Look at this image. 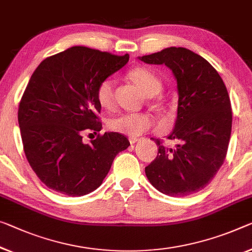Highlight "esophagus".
<instances>
[{
  "instance_id": "esophagus-1",
  "label": "esophagus",
  "mask_w": 252,
  "mask_h": 252,
  "mask_svg": "<svg viewBox=\"0 0 252 252\" xmlns=\"http://www.w3.org/2000/svg\"><path fill=\"white\" fill-rule=\"evenodd\" d=\"M128 141H129V143H130V144H135V143H137V142L139 141V138H137V137H133V136H130V137H128Z\"/></svg>"
}]
</instances>
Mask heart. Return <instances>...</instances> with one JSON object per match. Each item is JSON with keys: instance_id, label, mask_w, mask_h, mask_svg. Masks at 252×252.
I'll list each match as a JSON object with an SVG mask.
<instances>
[{"instance_id": "1", "label": "heart", "mask_w": 252, "mask_h": 252, "mask_svg": "<svg viewBox=\"0 0 252 252\" xmlns=\"http://www.w3.org/2000/svg\"><path fill=\"white\" fill-rule=\"evenodd\" d=\"M130 81L141 89L146 96L157 95L162 89L161 80L146 67H135L128 72ZM96 99L104 109H113L115 104V81L111 77L102 80L96 89ZM152 125V117L149 114H122L110 119L109 129L128 136H138Z\"/></svg>"}]
</instances>
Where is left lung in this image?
Wrapping results in <instances>:
<instances>
[{
    "instance_id": "left-lung-1",
    "label": "left lung",
    "mask_w": 252,
    "mask_h": 252,
    "mask_svg": "<svg viewBox=\"0 0 252 252\" xmlns=\"http://www.w3.org/2000/svg\"><path fill=\"white\" fill-rule=\"evenodd\" d=\"M138 60L165 65L178 90L175 128L168 138L180 144L166 149L157 139L158 157L146 166L145 175L168 196L202 190L222 166L229 146L232 111L225 84L206 60L187 48L168 47Z\"/></svg>"
}]
</instances>
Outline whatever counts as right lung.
Returning a JSON list of instances; mask_svg holds the SVG:
<instances>
[{
    "label": "right lung",
    "instance_id": "right-lung-1",
    "mask_svg": "<svg viewBox=\"0 0 252 252\" xmlns=\"http://www.w3.org/2000/svg\"><path fill=\"white\" fill-rule=\"evenodd\" d=\"M129 55L74 46L38 65L19 104L18 122L30 166L48 188L67 196L94 191L129 141L104 133L86 144L84 130L102 128L96 89Z\"/></svg>",
    "mask_w": 252,
    "mask_h": 252
}]
</instances>
